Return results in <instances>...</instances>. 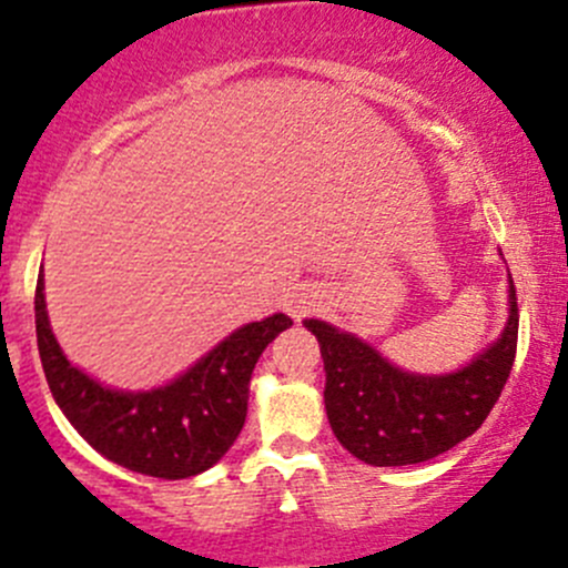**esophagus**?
Returning a JSON list of instances; mask_svg holds the SVG:
<instances>
[{
  "instance_id": "1",
  "label": "esophagus",
  "mask_w": 568,
  "mask_h": 568,
  "mask_svg": "<svg viewBox=\"0 0 568 568\" xmlns=\"http://www.w3.org/2000/svg\"><path fill=\"white\" fill-rule=\"evenodd\" d=\"M316 307H318V294L311 288H296L294 294L288 296V302H285V311H288L294 318L307 316V313H313Z\"/></svg>"
}]
</instances>
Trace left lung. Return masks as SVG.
Returning <instances> with one entry per match:
<instances>
[{
  "label": "left lung",
  "instance_id": "8db88e82",
  "mask_svg": "<svg viewBox=\"0 0 568 568\" xmlns=\"http://www.w3.org/2000/svg\"><path fill=\"white\" fill-rule=\"evenodd\" d=\"M305 327L322 349L324 407L341 447L363 464L407 466L436 458L480 430L514 368L519 305L510 280V318L503 338L444 377L399 372L361 338L318 318H307Z\"/></svg>",
  "mask_w": 568,
  "mask_h": 568
}]
</instances>
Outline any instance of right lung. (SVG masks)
<instances>
[{
    "label": "right lung",
    "mask_w": 568,
    "mask_h": 568,
    "mask_svg": "<svg viewBox=\"0 0 568 568\" xmlns=\"http://www.w3.org/2000/svg\"><path fill=\"white\" fill-rule=\"evenodd\" d=\"M285 313L235 329L172 385L146 394L102 388L60 352L36 285V333L54 402L97 453L138 475L183 480L211 469L239 438L257 357L283 329Z\"/></svg>",
    "instance_id": "add662e5"
}]
</instances>
